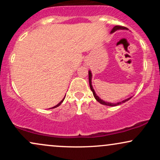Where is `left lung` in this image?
<instances>
[{"instance_id":"left-lung-1","label":"left lung","mask_w":160,"mask_h":160,"mask_svg":"<svg viewBox=\"0 0 160 160\" xmlns=\"http://www.w3.org/2000/svg\"><path fill=\"white\" fill-rule=\"evenodd\" d=\"M127 28L126 27H123V26H120V25H116V26H114L113 28V29L111 30V33H113L115 32L117 30H127ZM92 73L90 71H89V86H90V89L92 92L93 93V95H94L95 98L96 99V101H98V102H99V103H101L102 104H104V105H107V106H111V107H113V106H117V105H120V104H122V103H125L126 102H127V101L129 100L130 98H126L125 99V100L122 101V102H117V103H110V102H104V101L102 100V99H101L96 94H95V92L94 90V89H93L92 86Z\"/></svg>"}]
</instances>
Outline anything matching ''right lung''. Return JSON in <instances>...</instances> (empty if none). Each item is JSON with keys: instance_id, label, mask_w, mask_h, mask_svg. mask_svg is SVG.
Wrapping results in <instances>:
<instances>
[{"instance_id": "obj_1", "label": "right lung", "mask_w": 160, "mask_h": 160, "mask_svg": "<svg viewBox=\"0 0 160 160\" xmlns=\"http://www.w3.org/2000/svg\"><path fill=\"white\" fill-rule=\"evenodd\" d=\"M65 98H64L63 99H62V100L61 101V102H59V103H58V104H57V105H56V106H54V107H53V108H57V107H58V106H59V105H60V104H61L62 103V102H63V101H64V99H65Z\"/></svg>"}]
</instances>
